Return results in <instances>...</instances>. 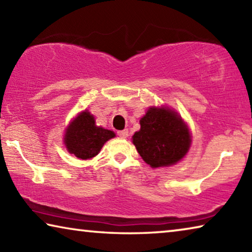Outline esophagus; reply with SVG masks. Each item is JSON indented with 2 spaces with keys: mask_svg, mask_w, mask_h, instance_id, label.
Listing matches in <instances>:
<instances>
[{
  "mask_svg": "<svg viewBox=\"0 0 252 252\" xmlns=\"http://www.w3.org/2000/svg\"><path fill=\"white\" fill-rule=\"evenodd\" d=\"M127 133H129V132H127V130H126V129L122 130V131H118V135L120 136V138H126V136H127Z\"/></svg>",
  "mask_w": 252,
  "mask_h": 252,
  "instance_id": "esophagus-1",
  "label": "esophagus"
}]
</instances>
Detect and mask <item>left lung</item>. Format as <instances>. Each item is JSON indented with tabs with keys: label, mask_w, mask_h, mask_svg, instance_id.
Returning <instances> with one entry per match:
<instances>
[{
	"label": "left lung",
	"mask_w": 252,
	"mask_h": 252,
	"mask_svg": "<svg viewBox=\"0 0 252 252\" xmlns=\"http://www.w3.org/2000/svg\"><path fill=\"white\" fill-rule=\"evenodd\" d=\"M141 129L132 136L136 151L152 168L180 161L190 147V134L176 112L151 108L141 120Z\"/></svg>",
	"instance_id": "8db88e82"
}]
</instances>
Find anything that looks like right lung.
<instances>
[{
    "mask_svg": "<svg viewBox=\"0 0 252 252\" xmlns=\"http://www.w3.org/2000/svg\"><path fill=\"white\" fill-rule=\"evenodd\" d=\"M114 136V132L96 126L94 118L84 111L71 123L64 138L70 153L82 160L91 159L100 152L103 144Z\"/></svg>",
    "mask_w": 252,
    "mask_h": 252,
    "instance_id": "right-lung-1",
    "label": "right lung"
}]
</instances>
